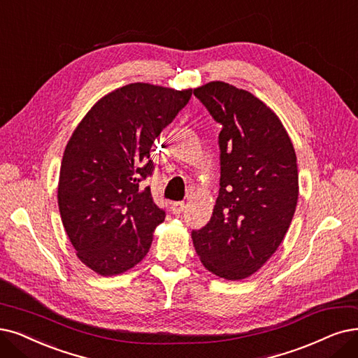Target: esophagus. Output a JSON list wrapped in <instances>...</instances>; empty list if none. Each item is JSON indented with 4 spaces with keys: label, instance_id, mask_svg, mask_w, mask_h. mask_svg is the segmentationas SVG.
<instances>
[{
    "label": "esophagus",
    "instance_id": "esophagus-1",
    "mask_svg": "<svg viewBox=\"0 0 358 358\" xmlns=\"http://www.w3.org/2000/svg\"><path fill=\"white\" fill-rule=\"evenodd\" d=\"M187 208V206H185V203L183 201H176V203H173L171 204V211H173L175 214H180V213H183V210Z\"/></svg>",
    "mask_w": 358,
    "mask_h": 358
}]
</instances>
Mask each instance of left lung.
<instances>
[{
	"instance_id": "8db88e82",
	"label": "left lung",
	"mask_w": 358,
	"mask_h": 358,
	"mask_svg": "<svg viewBox=\"0 0 358 358\" xmlns=\"http://www.w3.org/2000/svg\"><path fill=\"white\" fill-rule=\"evenodd\" d=\"M194 95L222 124L220 189L210 222L192 231L206 268L227 280L245 279L280 245L298 201L292 142L259 98L224 82Z\"/></svg>"
}]
</instances>
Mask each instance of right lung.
<instances>
[{
  "instance_id": "right-lung-1",
  "label": "right lung",
  "mask_w": 358,
  "mask_h": 358,
  "mask_svg": "<svg viewBox=\"0 0 358 358\" xmlns=\"http://www.w3.org/2000/svg\"><path fill=\"white\" fill-rule=\"evenodd\" d=\"M192 90L131 83L103 96L64 150L59 208L79 260L101 276L132 268L147 255L166 211L144 180L155 138L188 104Z\"/></svg>"
}]
</instances>
